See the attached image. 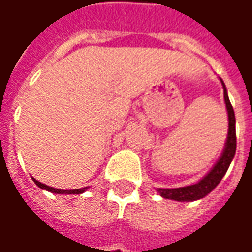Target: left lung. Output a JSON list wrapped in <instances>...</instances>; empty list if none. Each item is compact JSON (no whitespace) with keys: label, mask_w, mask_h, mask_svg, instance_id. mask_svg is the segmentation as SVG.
<instances>
[{"label":"left lung","mask_w":252,"mask_h":252,"mask_svg":"<svg viewBox=\"0 0 252 252\" xmlns=\"http://www.w3.org/2000/svg\"><path fill=\"white\" fill-rule=\"evenodd\" d=\"M223 88V101L228 111V136L226 141L222 149L221 156L218 158L216 164L210 169V171L203 177L202 180L188 187H180V188H156V192L164 199L176 200V202H195L200 200L204 196H207L220 184L223 176L226 174L230 163L233 160L236 154V118L233 107L229 101L228 90L225 83L220 78Z\"/></svg>","instance_id":"8db88e82"}]
</instances>
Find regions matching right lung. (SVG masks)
Masks as SVG:
<instances>
[{"label": "right lung", "instance_id": "right-lung-1", "mask_svg": "<svg viewBox=\"0 0 252 252\" xmlns=\"http://www.w3.org/2000/svg\"><path fill=\"white\" fill-rule=\"evenodd\" d=\"M32 181L35 182L38 188L43 189V190H48L50 193H57V195H81L83 192H86V189H88V187H85V188L81 189H68V190H67V189H57L53 188V187H49V185H46V184L36 181L35 178H32Z\"/></svg>", "mask_w": 252, "mask_h": 252}]
</instances>
